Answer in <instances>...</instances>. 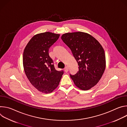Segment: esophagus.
I'll return each mask as SVG.
<instances>
[{
	"label": "esophagus",
	"instance_id": "1",
	"mask_svg": "<svg viewBox=\"0 0 127 127\" xmlns=\"http://www.w3.org/2000/svg\"><path fill=\"white\" fill-rule=\"evenodd\" d=\"M64 70H65V72H67L68 71V70H69L68 67L66 66V67H65V68H64Z\"/></svg>",
	"mask_w": 127,
	"mask_h": 127
}]
</instances>
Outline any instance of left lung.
I'll list each match as a JSON object with an SVG mask.
<instances>
[{
	"label": "left lung",
	"instance_id": "1",
	"mask_svg": "<svg viewBox=\"0 0 127 127\" xmlns=\"http://www.w3.org/2000/svg\"><path fill=\"white\" fill-rule=\"evenodd\" d=\"M61 39L79 65L77 73L70 74L75 85L83 90L92 88L99 81L105 68L102 47L92 35L81 32L64 33Z\"/></svg>",
	"mask_w": 127,
	"mask_h": 127
}]
</instances>
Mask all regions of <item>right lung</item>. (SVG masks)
<instances>
[{
    "instance_id": "add662e5",
    "label": "right lung",
    "mask_w": 127,
    "mask_h": 127,
    "mask_svg": "<svg viewBox=\"0 0 127 127\" xmlns=\"http://www.w3.org/2000/svg\"><path fill=\"white\" fill-rule=\"evenodd\" d=\"M60 34L45 32L34 35L25 48L23 65L27 77L39 91L50 94L58 86L63 70L57 71L49 56V49Z\"/></svg>"
}]
</instances>
